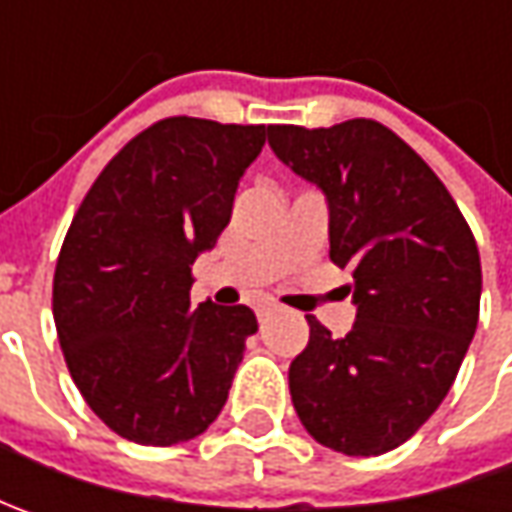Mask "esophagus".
Returning a JSON list of instances; mask_svg holds the SVG:
<instances>
[{
	"label": "esophagus",
	"mask_w": 512,
	"mask_h": 512,
	"mask_svg": "<svg viewBox=\"0 0 512 512\" xmlns=\"http://www.w3.org/2000/svg\"><path fill=\"white\" fill-rule=\"evenodd\" d=\"M267 313H270V307H267V305H259V307H256V316H259V319H265Z\"/></svg>",
	"instance_id": "esophagus-1"
}]
</instances>
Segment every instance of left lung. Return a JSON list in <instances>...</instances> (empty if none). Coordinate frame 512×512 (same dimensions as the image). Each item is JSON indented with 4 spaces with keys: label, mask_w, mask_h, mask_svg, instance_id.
Here are the masks:
<instances>
[{
    "label": "left lung",
    "mask_w": 512,
    "mask_h": 512,
    "mask_svg": "<svg viewBox=\"0 0 512 512\" xmlns=\"http://www.w3.org/2000/svg\"><path fill=\"white\" fill-rule=\"evenodd\" d=\"M267 142L325 193L330 259L350 267L356 305L342 339L307 316L290 399L319 444L382 456L436 413L462 367L479 325V247L439 176L373 119L270 125Z\"/></svg>",
    "instance_id": "left-lung-1"
}]
</instances>
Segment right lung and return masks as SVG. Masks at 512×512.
Here are the masks:
<instances>
[{
  "mask_svg": "<svg viewBox=\"0 0 512 512\" xmlns=\"http://www.w3.org/2000/svg\"><path fill=\"white\" fill-rule=\"evenodd\" d=\"M265 139V125L162 119L110 159L70 222L53 322L79 393L128 442L196 439L225 407L259 325L245 305H190V270Z\"/></svg>",
  "mask_w": 512,
  "mask_h": 512,
  "instance_id": "right-lung-1",
  "label": "right lung"
}]
</instances>
